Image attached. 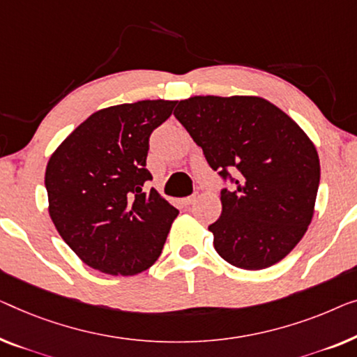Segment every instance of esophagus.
Segmentation results:
<instances>
[{"label":"esophagus","mask_w":357,"mask_h":357,"mask_svg":"<svg viewBox=\"0 0 357 357\" xmlns=\"http://www.w3.org/2000/svg\"><path fill=\"white\" fill-rule=\"evenodd\" d=\"M196 198H198V196L196 195H191V196H187V198H183L182 199V203L185 204V206H190V204H193L195 201H196Z\"/></svg>","instance_id":"esophagus-1"}]
</instances>
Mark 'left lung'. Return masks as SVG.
I'll return each mask as SVG.
<instances>
[{
    "instance_id": "obj_1",
    "label": "left lung",
    "mask_w": 357,
    "mask_h": 357,
    "mask_svg": "<svg viewBox=\"0 0 357 357\" xmlns=\"http://www.w3.org/2000/svg\"><path fill=\"white\" fill-rule=\"evenodd\" d=\"M174 116L234 183L222 188V214L209 225L219 256L246 271L282 261L312 220L320 180L314 143L259 96H193L178 101Z\"/></svg>"
}]
</instances>
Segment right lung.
I'll use <instances>...</instances> for the list:
<instances>
[{
	"label": "right lung",
	"mask_w": 357,
	"mask_h": 357,
	"mask_svg": "<svg viewBox=\"0 0 357 357\" xmlns=\"http://www.w3.org/2000/svg\"><path fill=\"white\" fill-rule=\"evenodd\" d=\"M177 101L144 100L96 111L50 158L51 220L70 250L96 271L137 275L161 256L178 211L146 169L149 137Z\"/></svg>",
	"instance_id": "1"
}]
</instances>
